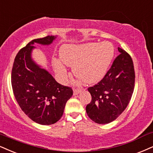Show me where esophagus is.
<instances>
[{
    "label": "esophagus",
    "instance_id": "1",
    "mask_svg": "<svg viewBox=\"0 0 153 153\" xmlns=\"http://www.w3.org/2000/svg\"><path fill=\"white\" fill-rule=\"evenodd\" d=\"M81 91H82V90H80V89H74L73 94H74V95H78V94H79Z\"/></svg>",
    "mask_w": 153,
    "mask_h": 153
}]
</instances>
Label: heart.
Here are the masks:
<instances>
[{"instance_id": "heart-1", "label": "heart", "mask_w": 153, "mask_h": 153, "mask_svg": "<svg viewBox=\"0 0 153 153\" xmlns=\"http://www.w3.org/2000/svg\"><path fill=\"white\" fill-rule=\"evenodd\" d=\"M60 58L66 65L73 67L74 74L88 84L101 81L106 74L114 55L111 43L88 42L82 45H65L60 49ZM55 71L62 76L67 75L60 60L53 59Z\"/></svg>"}]
</instances>
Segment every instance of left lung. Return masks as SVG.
Here are the masks:
<instances>
[{
  "label": "left lung",
  "instance_id": "obj_1",
  "mask_svg": "<svg viewBox=\"0 0 153 153\" xmlns=\"http://www.w3.org/2000/svg\"><path fill=\"white\" fill-rule=\"evenodd\" d=\"M120 54L115 59L103 79L88 88L91 101L86 114L97 123L106 124L116 120L131 101L135 85V71L131 56L118 48Z\"/></svg>",
  "mask_w": 153,
  "mask_h": 153
}]
</instances>
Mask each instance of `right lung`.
I'll return each mask as SVG.
<instances>
[{"instance_id":"1","label":"right lung","mask_w":153,"mask_h":153,"mask_svg":"<svg viewBox=\"0 0 153 153\" xmlns=\"http://www.w3.org/2000/svg\"><path fill=\"white\" fill-rule=\"evenodd\" d=\"M56 36L32 40L18 52L13 63L11 84L17 102L30 119L51 125L62 116L67 101L73 95L70 87L56 82L52 74L32 58L35 43L49 45Z\"/></svg>"}]
</instances>
